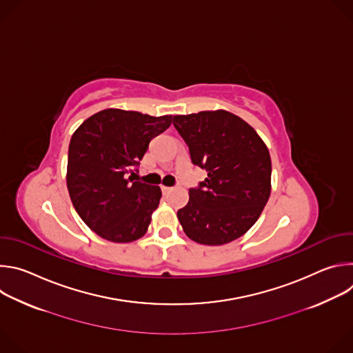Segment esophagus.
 <instances>
[{"instance_id": "esophagus-1", "label": "esophagus", "mask_w": 353, "mask_h": 353, "mask_svg": "<svg viewBox=\"0 0 353 353\" xmlns=\"http://www.w3.org/2000/svg\"><path fill=\"white\" fill-rule=\"evenodd\" d=\"M161 188H162V192H163V194H168V192L172 190V187H168V185H163V184L161 185Z\"/></svg>"}]
</instances>
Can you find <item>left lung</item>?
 I'll return each instance as SVG.
<instances>
[{
    "instance_id": "8db88e82",
    "label": "left lung",
    "mask_w": 353,
    "mask_h": 353,
    "mask_svg": "<svg viewBox=\"0 0 353 353\" xmlns=\"http://www.w3.org/2000/svg\"><path fill=\"white\" fill-rule=\"evenodd\" d=\"M191 162L208 177L191 188L177 211L194 241L221 245L243 236L260 218L271 194L270 150L256 130L226 110L174 116Z\"/></svg>"
}]
</instances>
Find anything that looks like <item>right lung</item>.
Listing matches in <instances>:
<instances>
[{
	"mask_svg": "<svg viewBox=\"0 0 353 353\" xmlns=\"http://www.w3.org/2000/svg\"><path fill=\"white\" fill-rule=\"evenodd\" d=\"M170 124L172 116L106 109L72 134L67 187L75 211L97 236L130 243L146 233L162 191L134 181L132 166L139 165L150 139Z\"/></svg>",
	"mask_w": 353,
	"mask_h": 353,
	"instance_id": "obj_1",
	"label": "right lung"
}]
</instances>
